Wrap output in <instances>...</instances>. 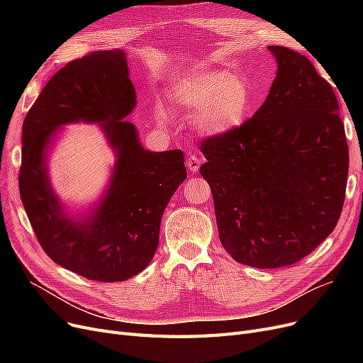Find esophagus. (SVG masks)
I'll return each instance as SVG.
<instances>
[{
    "label": "esophagus",
    "mask_w": 363,
    "mask_h": 363,
    "mask_svg": "<svg viewBox=\"0 0 363 363\" xmlns=\"http://www.w3.org/2000/svg\"><path fill=\"white\" fill-rule=\"evenodd\" d=\"M200 164H201V160H200V157L196 156V155H191V156L188 157V160H186V167H188L189 172H193V174H194V172L199 170Z\"/></svg>",
    "instance_id": "obj_1"
}]
</instances>
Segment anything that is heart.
<instances>
[{
    "mask_svg": "<svg viewBox=\"0 0 363 363\" xmlns=\"http://www.w3.org/2000/svg\"><path fill=\"white\" fill-rule=\"evenodd\" d=\"M169 101L181 110L193 111V126L208 135L240 128L255 106V91L244 76L230 70L197 72L178 81L169 91ZM159 121H167L159 110Z\"/></svg>",
    "mask_w": 363,
    "mask_h": 363,
    "instance_id": "1",
    "label": "heart"
}]
</instances>
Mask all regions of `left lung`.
I'll use <instances>...</instances> for the list:
<instances>
[{"label":"left lung","mask_w":363,"mask_h":363,"mask_svg":"<svg viewBox=\"0 0 363 363\" xmlns=\"http://www.w3.org/2000/svg\"><path fill=\"white\" fill-rule=\"evenodd\" d=\"M269 50L278 72L264 103L240 128L200 143L223 249L260 269L301 260L334 231L349 174L333 86L308 57Z\"/></svg>","instance_id":"obj_1"}]
</instances>
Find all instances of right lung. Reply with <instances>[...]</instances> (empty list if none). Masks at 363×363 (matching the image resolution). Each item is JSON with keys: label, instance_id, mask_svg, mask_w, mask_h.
<instances>
[{"label": "right lung", "instance_id": "add662e5", "mask_svg": "<svg viewBox=\"0 0 363 363\" xmlns=\"http://www.w3.org/2000/svg\"><path fill=\"white\" fill-rule=\"evenodd\" d=\"M125 52H88L57 72L23 122L18 191L43 250L84 278L116 282L140 274L159 245L160 220L186 178L184 152L147 151L125 118L135 107ZM100 121L118 151L109 193L84 225L65 220L50 193L45 150L52 130L70 121Z\"/></svg>", "mask_w": 363, "mask_h": 363}]
</instances>
